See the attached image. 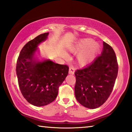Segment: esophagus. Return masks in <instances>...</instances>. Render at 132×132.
<instances>
[{
  "label": "esophagus",
  "instance_id": "34e87169",
  "mask_svg": "<svg viewBox=\"0 0 132 132\" xmlns=\"http://www.w3.org/2000/svg\"><path fill=\"white\" fill-rule=\"evenodd\" d=\"M76 69L73 66H70V68H69V73L70 74H74V72H75Z\"/></svg>",
  "mask_w": 132,
  "mask_h": 132
}]
</instances>
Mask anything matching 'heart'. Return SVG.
Instances as JSON below:
<instances>
[{"label":"heart","mask_w":132,"mask_h":132,"mask_svg":"<svg viewBox=\"0 0 132 132\" xmlns=\"http://www.w3.org/2000/svg\"><path fill=\"white\" fill-rule=\"evenodd\" d=\"M72 52H76L84 49L77 56L78 61L82 65L87 64L94 59L96 54L99 49V44L97 42H93L90 38H86L79 40L69 48Z\"/></svg>","instance_id":"obj_1"}]
</instances>
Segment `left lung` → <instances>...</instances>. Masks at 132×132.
I'll return each instance as SVG.
<instances>
[{"label":"left lung","mask_w":132,"mask_h":132,"mask_svg":"<svg viewBox=\"0 0 132 132\" xmlns=\"http://www.w3.org/2000/svg\"><path fill=\"white\" fill-rule=\"evenodd\" d=\"M100 55L84 68L74 73L76 82L74 91L80 103L94 109L103 104L113 89L118 71L116 53L112 48L103 42Z\"/></svg>","instance_id":"1"}]
</instances>
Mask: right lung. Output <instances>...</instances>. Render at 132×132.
I'll use <instances>...</instances> for the list:
<instances>
[{
    "label": "right lung",
    "mask_w": 132,
    "mask_h": 132,
    "mask_svg": "<svg viewBox=\"0 0 132 132\" xmlns=\"http://www.w3.org/2000/svg\"><path fill=\"white\" fill-rule=\"evenodd\" d=\"M48 34L43 33L26 43L16 62V73L21 93L35 106H44L55 100L59 86L69 72L68 66L50 59L39 61L35 56L38 45L47 39Z\"/></svg>",
    "instance_id": "1"
}]
</instances>
